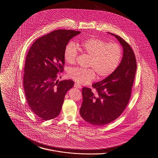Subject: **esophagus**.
Segmentation results:
<instances>
[{
    "label": "esophagus",
    "instance_id": "esophagus-1",
    "mask_svg": "<svg viewBox=\"0 0 158 158\" xmlns=\"http://www.w3.org/2000/svg\"><path fill=\"white\" fill-rule=\"evenodd\" d=\"M74 86H75V88H79V89L82 88L81 85H79V84H78L77 83H75Z\"/></svg>",
    "mask_w": 158,
    "mask_h": 158
}]
</instances>
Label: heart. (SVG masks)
<instances>
[{
  "instance_id": "heart-1",
  "label": "heart",
  "mask_w": 158,
  "mask_h": 158,
  "mask_svg": "<svg viewBox=\"0 0 158 158\" xmlns=\"http://www.w3.org/2000/svg\"><path fill=\"white\" fill-rule=\"evenodd\" d=\"M80 49L90 56L89 66L92 68H73L69 69V76L81 85H88L96 78H104L111 75L118 67L122 58V48L117 43H108L103 40L90 38L76 45L69 43L64 49L66 62L73 64Z\"/></svg>"
}]
</instances>
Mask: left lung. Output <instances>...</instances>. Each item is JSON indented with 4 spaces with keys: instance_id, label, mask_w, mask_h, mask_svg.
Returning <instances> with one entry per match:
<instances>
[{
    "instance_id": "8db88e82",
    "label": "left lung",
    "mask_w": 158,
    "mask_h": 158,
    "mask_svg": "<svg viewBox=\"0 0 158 158\" xmlns=\"http://www.w3.org/2000/svg\"><path fill=\"white\" fill-rule=\"evenodd\" d=\"M120 42L123 55L117 69L104 80L92 85L95 91L83 88L80 114L84 120L102 126L117 119L123 113L131 97L137 69L135 55L122 38L113 33Z\"/></svg>"
}]
</instances>
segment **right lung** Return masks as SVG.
Segmentation results:
<instances>
[{"mask_svg": "<svg viewBox=\"0 0 158 158\" xmlns=\"http://www.w3.org/2000/svg\"><path fill=\"white\" fill-rule=\"evenodd\" d=\"M80 33L54 31L38 38L28 51L23 80L25 94L32 111L43 120L59 115L66 94L74 85L70 79L57 80V73L63 71L65 47Z\"/></svg>", "mask_w": 158, "mask_h": 158, "instance_id": "obj_1", "label": "right lung"}]
</instances>
